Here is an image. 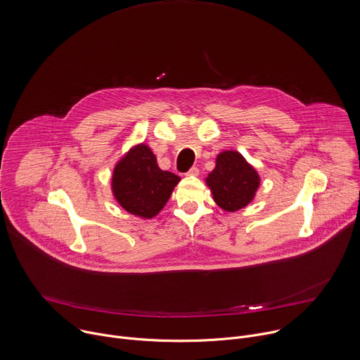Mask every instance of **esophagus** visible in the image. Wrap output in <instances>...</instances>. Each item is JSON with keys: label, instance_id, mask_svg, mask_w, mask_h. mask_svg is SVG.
<instances>
[{"label": "esophagus", "instance_id": "1", "mask_svg": "<svg viewBox=\"0 0 360 360\" xmlns=\"http://www.w3.org/2000/svg\"><path fill=\"white\" fill-rule=\"evenodd\" d=\"M186 175H189V176H198V175H199V169H198L196 167H192V168L186 172Z\"/></svg>", "mask_w": 360, "mask_h": 360}]
</instances>
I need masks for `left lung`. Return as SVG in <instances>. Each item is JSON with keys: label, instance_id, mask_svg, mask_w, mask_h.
Wrapping results in <instances>:
<instances>
[{"label": "left lung", "instance_id": "left-lung-1", "mask_svg": "<svg viewBox=\"0 0 360 360\" xmlns=\"http://www.w3.org/2000/svg\"><path fill=\"white\" fill-rule=\"evenodd\" d=\"M205 182L217 206L226 212H236L255 199L260 175L240 153L227 150L217 154L216 167Z\"/></svg>", "mask_w": 360, "mask_h": 360}]
</instances>
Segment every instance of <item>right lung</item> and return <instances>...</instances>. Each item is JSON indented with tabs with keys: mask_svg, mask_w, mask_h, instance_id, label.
<instances>
[{
	"mask_svg": "<svg viewBox=\"0 0 360 360\" xmlns=\"http://www.w3.org/2000/svg\"><path fill=\"white\" fill-rule=\"evenodd\" d=\"M179 181L178 175L162 171L151 148L140 143L114 165L111 192L117 203L129 213L153 219L167 205Z\"/></svg>",
	"mask_w": 360,
	"mask_h": 360,
	"instance_id": "1",
	"label": "right lung"
}]
</instances>
